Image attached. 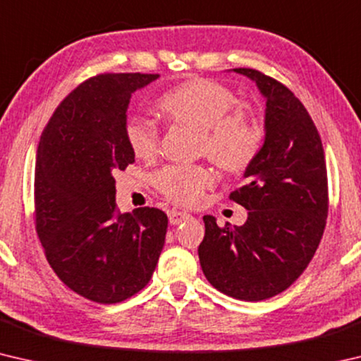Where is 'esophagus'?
I'll return each mask as SVG.
<instances>
[{
    "mask_svg": "<svg viewBox=\"0 0 361 361\" xmlns=\"http://www.w3.org/2000/svg\"><path fill=\"white\" fill-rule=\"evenodd\" d=\"M191 218V215L189 213H185V212H178V210H172L169 213V221L170 224H180L185 221V219Z\"/></svg>",
    "mask_w": 361,
    "mask_h": 361,
    "instance_id": "34e87169",
    "label": "esophagus"
}]
</instances>
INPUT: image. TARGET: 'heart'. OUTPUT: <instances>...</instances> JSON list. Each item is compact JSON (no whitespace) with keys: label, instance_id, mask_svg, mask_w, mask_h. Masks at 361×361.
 I'll use <instances>...</instances> for the list:
<instances>
[{"label":"heart","instance_id":"heart-1","mask_svg":"<svg viewBox=\"0 0 361 361\" xmlns=\"http://www.w3.org/2000/svg\"><path fill=\"white\" fill-rule=\"evenodd\" d=\"M239 103V97L228 85L191 78L161 94L154 106L170 124L197 130L199 156H207L226 173L240 175L259 157L266 133L253 113ZM124 138L138 159L149 161L157 154L159 135L148 119L127 121ZM154 185L172 202L194 207L202 202L205 191L213 185V175L204 166H170L154 176Z\"/></svg>","mask_w":361,"mask_h":361}]
</instances>
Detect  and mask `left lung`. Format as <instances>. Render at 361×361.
<instances>
[{
    "instance_id": "left-lung-1",
    "label": "left lung",
    "mask_w": 361,
    "mask_h": 361,
    "mask_svg": "<svg viewBox=\"0 0 361 361\" xmlns=\"http://www.w3.org/2000/svg\"><path fill=\"white\" fill-rule=\"evenodd\" d=\"M266 97V140L229 199L245 207L243 226L205 215L199 259L218 291L264 301L296 282L319 248L328 216V176L319 130L298 97L277 79L234 68Z\"/></svg>"
}]
</instances>
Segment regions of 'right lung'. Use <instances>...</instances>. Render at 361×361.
Wrapping results in <instances>:
<instances>
[{
    "label": "right lung",
    "instance_id": "obj_1",
    "mask_svg": "<svg viewBox=\"0 0 361 361\" xmlns=\"http://www.w3.org/2000/svg\"><path fill=\"white\" fill-rule=\"evenodd\" d=\"M157 78L85 79L60 102L36 152L35 228L46 258L70 290L99 304L143 290L166 242V213L142 207L122 215L113 176L135 162L124 138L130 97Z\"/></svg>",
    "mask_w": 361,
    "mask_h": 361
}]
</instances>
